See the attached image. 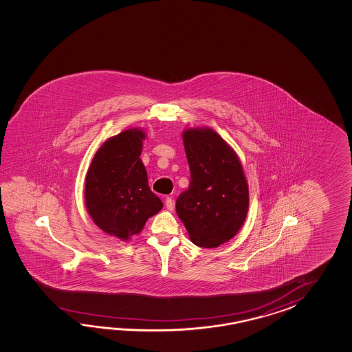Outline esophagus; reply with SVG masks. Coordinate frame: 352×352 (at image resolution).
<instances>
[{
	"instance_id": "34e87169",
	"label": "esophagus",
	"mask_w": 352,
	"mask_h": 352,
	"mask_svg": "<svg viewBox=\"0 0 352 352\" xmlns=\"http://www.w3.org/2000/svg\"><path fill=\"white\" fill-rule=\"evenodd\" d=\"M165 205L167 209L170 210V211H173L175 209V202H173V197H166Z\"/></svg>"
}]
</instances>
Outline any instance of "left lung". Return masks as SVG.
<instances>
[{
    "instance_id": "8db88e82",
    "label": "left lung",
    "mask_w": 352,
    "mask_h": 352,
    "mask_svg": "<svg viewBox=\"0 0 352 352\" xmlns=\"http://www.w3.org/2000/svg\"><path fill=\"white\" fill-rule=\"evenodd\" d=\"M190 185L176 200V212L195 245L217 248L244 224L249 190L236 153L210 128L182 133Z\"/></svg>"
}]
</instances>
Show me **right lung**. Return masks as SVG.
Masks as SVG:
<instances>
[{
	"mask_svg": "<svg viewBox=\"0 0 352 352\" xmlns=\"http://www.w3.org/2000/svg\"><path fill=\"white\" fill-rule=\"evenodd\" d=\"M141 129L114 135L97 151L85 176V205L94 224L122 240L141 232L164 204L151 191L141 161Z\"/></svg>",
	"mask_w": 352,
	"mask_h": 352,
	"instance_id": "obj_1",
	"label": "right lung"
}]
</instances>
